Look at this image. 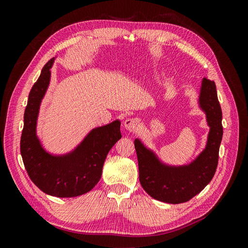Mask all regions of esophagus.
Listing matches in <instances>:
<instances>
[{"instance_id":"obj_1","label":"esophagus","mask_w":248,"mask_h":248,"mask_svg":"<svg viewBox=\"0 0 248 248\" xmlns=\"http://www.w3.org/2000/svg\"><path fill=\"white\" fill-rule=\"evenodd\" d=\"M140 125V120L138 118H129L124 121V126L129 131H137Z\"/></svg>"}]
</instances>
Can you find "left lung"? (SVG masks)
I'll list each match as a JSON object with an SVG mask.
<instances>
[{"mask_svg": "<svg viewBox=\"0 0 248 248\" xmlns=\"http://www.w3.org/2000/svg\"><path fill=\"white\" fill-rule=\"evenodd\" d=\"M200 104L207 114L210 132L206 149L189 166H163L139 140H134L140 185L155 200L170 204L188 202L205 188L215 174L223 133L222 112L215 82L206 78L202 79Z\"/></svg>", "mask_w": 248, "mask_h": 248, "instance_id": "obj_1", "label": "left lung"}]
</instances>
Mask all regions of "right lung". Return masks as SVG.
I'll list each match as a JSON object with an SVG mask.
<instances>
[{"label": "right lung", "mask_w": 248, "mask_h": 248, "mask_svg": "<svg viewBox=\"0 0 248 248\" xmlns=\"http://www.w3.org/2000/svg\"><path fill=\"white\" fill-rule=\"evenodd\" d=\"M54 58L44 65L29 94L20 138V154L30 179L40 190L58 198H72L91 190L98 183L104 160L111 147L122 138L120 122L99 127L88 134L76 151L51 156L36 137L39 106L49 84Z\"/></svg>", "instance_id": "1"}]
</instances>
